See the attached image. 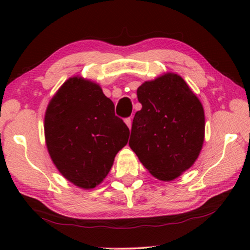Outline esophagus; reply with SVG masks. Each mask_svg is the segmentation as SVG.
<instances>
[{"mask_svg": "<svg viewBox=\"0 0 250 250\" xmlns=\"http://www.w3.org/2000/svg\"><path fill=\"white\" fill-rule=\"evenodd\" d=\"M125 124L128 126V128H131V126H132V119L131 118H125Z\"/></svg>", "mask_w": 250, "mask_h": 250, "instance_id": "34e87169", "label": "esophagus"}]
</instances>
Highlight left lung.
Returning a JSON list of instances; mask_svg holds the SVG:
<instances>
[{
  "label": "left lung",
  "mask_w": 250,
  "mask_h": 250,
  "mask_svg": "<svg viewBox=\"0 0 250 250\" xmlns=\"http://www.w3.org/2000/svg\"><path fill=\"white\" fill-rule=\"evenodd\" d=\"M136 93L142 109L133 119L128 145L153 176L172 181L193 165L203 148V104L172 73L145 82Z\"/></svg>",
  "instance_id": "obj_1"
}]
</instances>
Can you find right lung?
I'll list each match as a JSON object with an SVG mask.
<instances>
[{"mask_svg":"<svg viewBox=\"0 0 250 250\" xmlns=\"http://www.w3.org/2000/svg\"><path fill=\"white\" fill-rule=\"evenodd\" d=\"M44 133L58 170L75 186L93 189L108 175L129 129L101 87L82 77L62 84L47 105Z\"/></svg>","mask_w":250,"mask_h":250,"instance_id":"add662e5","label":"right lung"}]
</instances>
